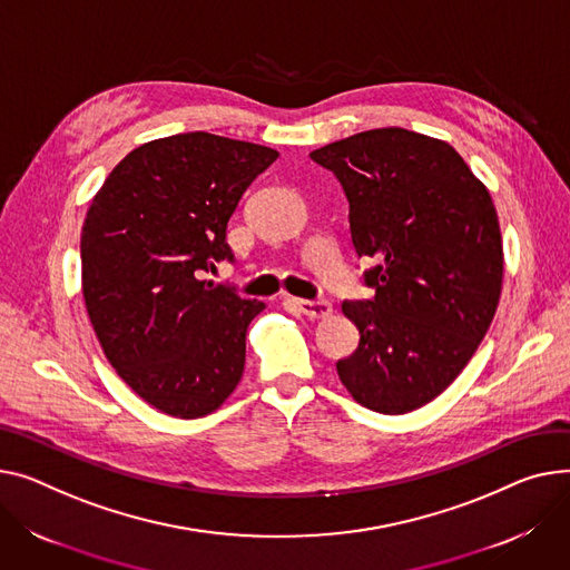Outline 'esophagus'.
<instances>
[{
	"instance_id": "34e87169",
	"label": "esophagus",
	"mask_w": 570,
	"mask_h": 570,
	"mask_svg": "<svg viewBox=\"0 0 570 570\" xmlns=\"http://www.w3.org/2000/svg\"><path fill=\"white\" fill-rule=\"evenodd\" d=\"M297 309L307 318H327L332 314V305L327 299H295Z\"/></svg>"
}]
</instances>
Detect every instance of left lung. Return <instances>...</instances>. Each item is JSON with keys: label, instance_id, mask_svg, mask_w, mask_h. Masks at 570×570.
Masks as SVG:
<instances>
[{"label": "left lung", "instance_id": "8db88e82", "mask_svg": "<svg viewBox=\"0 0 570 570\" xmlns=\"http://www.w3.org/2000/svg\"><path fill=\"white\" fill-rule=\"evenodd\" d=\"M351 204L366 302H344L360 346L336 362L364 407L405 414L468 366L498 312L504 252L495 204L456 148L405 128H375L316 148Z\"/></svg>", "mask_w": 570, "mask_h": 570}]
</instances>
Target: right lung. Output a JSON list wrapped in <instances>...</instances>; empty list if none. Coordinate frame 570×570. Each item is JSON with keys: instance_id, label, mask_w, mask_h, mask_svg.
<instances>
[{"instance_id": "obj_1", "label": "right lung", "mask_w": 570, "mask_h": 570, "mask_svg": "<svg viewBox=\"0 0 570 570\" xmlns=\"http://www.w3.org/2000/svg\"><path fill=\"white\" fill-rule=\"evenodd\" d=\"M277 150L210 132L146 141L111 169L82 226V295L121 381L180 420L238 387L261 299L202 279L232 261L226 224Z\"/></svg>"}]
</instances>
